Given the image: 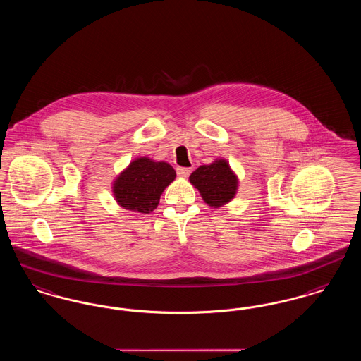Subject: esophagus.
<instances>
[{"instance_id": "obj_1", "label": "esophagus", "mask_w": 361, "mask_h": 361, "mask_svg": "<svg viewBox=\"0 0 361 361\" xmlns=\"http://www.w3.org/2000/svg\"><path fill=\"white\" fill-rule=\"evenodd\" d=\"M176 172H177V176H180V177H188L190 172H192V169H190V168H183V166H178V168L176 169Z\"/></svg>"}]
</instances>
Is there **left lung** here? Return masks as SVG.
<instances>
[{
	"instance_id": "8db88e82",
	"label": "left lung",
	"mask_w": 361,
	"mask_h": 361,
	"mask_svg": "<svg viewBox=\"0 0 361 361\" xmlns=\"http://www.w3.org/2000/svg\"><path fill=\"white\" fill-rule=\"evenodd\" d=\"M189 181L199 189L203 200L211 207L224 206L237 192V177L224 159L202 165L189 176Z\"/></svg>"
}]
</instances>
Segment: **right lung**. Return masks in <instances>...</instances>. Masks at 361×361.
I'll return each mask as SVG.
<instances>
[{
  "mask_svg": "<svg viewBox=\"0 0 361 361\" xmlns=\"http://www.w3.org/2000/svg\"><path fill=\"white\" fill-rule=\"evenodd\" d=\"M174 178L176 172L169 164L137 158L118 177L114 193L126 209L150 214L158 206L164 189Z\"/></svg>",
  "mask_w": 361,
  "mask_h": 361,
  "instance_id": "add662e5",
  "label": "right lung"
}]
</instances>
